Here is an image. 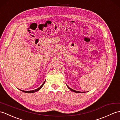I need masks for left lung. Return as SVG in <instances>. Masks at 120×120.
Instances as JSON below:
<instances>
[{"instance_id": "obj_1", "label": "left lung", "mask_w": 120, "mask_h": 120, "mask_svg": "<svg viewBox=\"0 0 120 120\" xmlns=\"http://www.w3.org/2000/svg\"><path fill=\"white\" fill-rule=\"evenodd\" d=\"M68 87L69 89V90H71L72 91H74V92H75V93H83V92H81V91H76V90H73V89H71V88L70 87H69L68 86Z\"/></svg>"}]
</instances>
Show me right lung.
I'll use <instances>...</instances> for the list:
<instances>
[{"instance_id":"right-lung-1","label":"right lung","mask_w":120,"mask_h":120,"mask_svg":"<svg viewBox=\"0 0 120 120\" xmlns=\"http://www.w3.org/2000/svg\"><path fill=\"white\" fill-rule=\"evenodd\" d=\"M45 81L43 82V84H42V85L40 86L39 87L37 88V89H36V90H30V91H24V90H20L21 91H23V92H24V93H35V92H36V91H38V90H40V89H41L42 87V86H43V85L44 84V83H45Z\"/></svg>"}]
</instances>
